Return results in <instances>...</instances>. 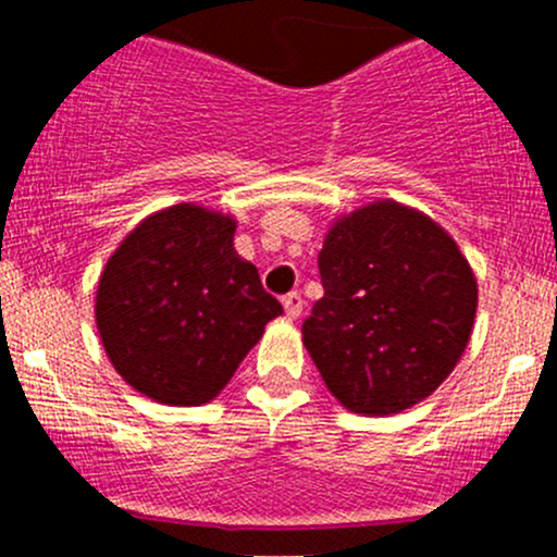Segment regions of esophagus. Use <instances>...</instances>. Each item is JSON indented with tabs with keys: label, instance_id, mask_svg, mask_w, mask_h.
Returning a JSON list of instances; mask_svg holds the SVG:
<instances>
[{
	"label": "esophagus",
	"instance_id": "1",
	"mask_svg": "<svg viewBox=\"0 0 557 557\" xmlns=\"http://www.w3.org/2000/svg\"><path fill=\"white\" fill-rule=\"evenodd\" d=\"M283 307H285V314H288L290 320L299 318L301 310H305V299H301L299 290H290V294L283 299Z\"/></svg>",
	"mask_w": 557,
	"mask_h": 557
}]
</instances>
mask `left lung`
<instances>
[{
  "label": "left lung",
  "mask_w": 557,
  "mask_h": 557,
  "mask_svg": "<svg viewBox=\"0 0 557 557\" xmlns=\"http://www.w3.org/2000/svg\"><path fill=\"white\" fill-rule=\"evenodd\" d=\"M323 299L301 325L320 377L358 414H396L463 356L476 280L445 228L377 201L342 218L318 252Z\"/></svg>",
  "instance_id": "1"
}]
</instances>
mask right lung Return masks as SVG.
Instances as JSON below:
<instances>
[{"label": "right lung", "mask_w": 557, "mask_h": 557, "mask_svg": "<svg viewBox=\"0 0 557 557\" xmlns=\"http://www.w3.org/2000/svg\"><path fill=\"white\" fill-rule=\"evenodd\" d=\"M234 221L174 205L145 218L107 261L97 329L112 367L145 396L207 404L283 312L234 250Z\"/></svg>", "instance_id": "right-lung-1"}]
</instances>
